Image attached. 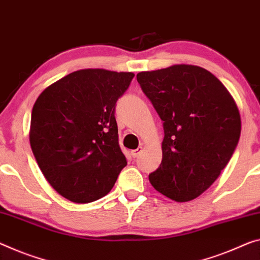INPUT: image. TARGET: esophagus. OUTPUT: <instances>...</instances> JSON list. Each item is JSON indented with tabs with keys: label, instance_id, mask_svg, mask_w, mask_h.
<instances>
[{
	"label": "esophagus",
	"instance_id": "esophagus-1",
	"mask_svg": "<svg viewBox=\"0 0 260 260\" xmlns=\"http://www.w3.org/2000/svg\"><path fill=\"white\" fill-rule=\"evenodd\" d=\"M142 151H143L142 147H138V149H136V150H134V151H131V155H133L134 158L138 157V155L142 153Z\"/></svg>",
	"mask_w": 260,
	"mask_h": 260
}]
</instances>
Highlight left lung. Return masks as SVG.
<instances>
[{"label": "left lung", "mask_w": 260, "mask_h": 260, "mask_svg": "<svg viewBox=\"0 0 260 260\" xmlns=\"http://www.w3.org/2000/svg\"><path fill=\"white\" fill-rule=\"evenodd\" d=\"M137 81L162 121V160L149 175L159 193L190 201L213 185L241 136V116L223 83L202 67L141 72Z\"/></svg>", "instance_id": "1"}]
</instances>
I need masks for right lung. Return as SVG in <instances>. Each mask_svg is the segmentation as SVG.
Returning <instances> with one entry per match:
<instances>
[{
  "label": "right lung",
  "mask_w": 260,
  "mask_h": 260,
  "mask_svg": "<svg viewBox=\"0 0 260 260\" xmlns=\"http://www.w3.org/2000/svg\"><path fill=\"white\" fill-rule=\"evenodd\" d=\"M134 77L130 72L80 70L52 83L36 101L31 149L46 180L70 201L105 197L126 166L115 109Z\"/></svg>",
  "instance_id": "add662e5"
}]
</instances>
